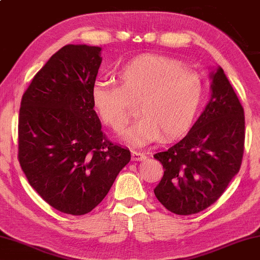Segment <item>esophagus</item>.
Returning <instances> with one entry per match:
<instances>
[{"label":"esophagus","instance_id":"obj_1","mask_svg":"<svg viewBox=\"0 0 260 260\" xmlns=\"http://www.w3.org/2000/svg\"><path fill=\"white\" fill-rule=\"evenodd\" d=\"M146 158V154L142 152H138V150H134L132 152V160L133 161H143Z\"/></svg>","mask_w":260,"mask_h":260}]
</instances>
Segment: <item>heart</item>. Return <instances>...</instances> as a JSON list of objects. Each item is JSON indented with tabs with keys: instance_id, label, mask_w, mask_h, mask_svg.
<instances>
[{
	"instance_id": "heart-1",
	"label": "heart",
	"mask_w": 260,
	"mask_h": 260,
	"mask_svg": "<svg viewBox=\"0 0 260 260\" xmlns=\"http://www.w3.org/2000/svg\"><path fill=\"white\" fill-rule=\"evenodd\" d=\"M120 86L96 83L92 104L100 120L115 132L129 121V102L140 100L138 121L122 133L133 146H145L166 138H176L191 128L204 100V83L199 73L185 70L173 58L141 55L117 71Z\"/></svg>"
}]
</instances>
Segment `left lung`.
<instances>
[{"instance_id":"8db88e82","label":"left lung","mask_w":260,"mask_h":260,"mask_svg":"<svg viewBox=\"0 0 260 260\" xmlns=\"http://www.w3.org/2000/svg\"><path fill=\"white\" fill-rule=\"evenodd\" d=\"M211 96L188 134L154 155L165 174L154 193L176 215L210 207L242 165L245 140L243 106L220 67L211 69Z\"/></svg>"}]
</instances>
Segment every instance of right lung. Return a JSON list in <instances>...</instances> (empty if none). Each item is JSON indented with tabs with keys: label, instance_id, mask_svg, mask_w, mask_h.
<instances>
[{
	"label": "right lung",
	"instance_id": "right-lung-1",
	"mask_svg": "<svg viewBox=\"0 0 260 260\" xmlns=\"http://www.w3.org/2000/svg\"><path fill=\"white\" fill-rule=\"evenodd\" d=\"M102 48L68 44L22 96L18 160L46 203L64 214L92 211L105 199L131 152L108 141L92 104Z\"/></svg>",
	"mask_w": 260,
	"mask_h": 260
}]
</instances>
